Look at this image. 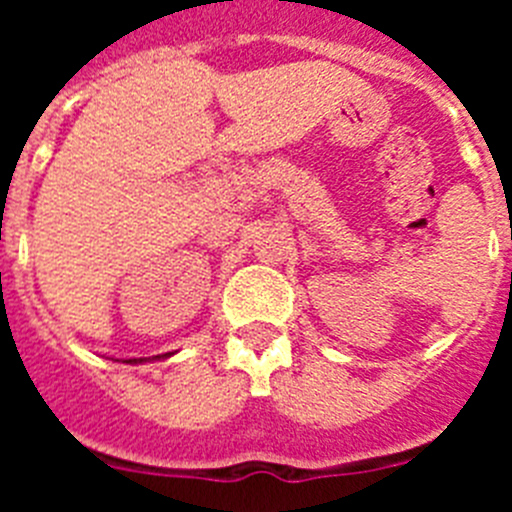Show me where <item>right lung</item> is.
<instances>
[{"label":"right lung","instance_id":"1","mask_svg":"<svg viewBox=\"0 0 512 512\" xmlns=\"http://www.w3.org/2000/svg\"><path fill=\"white\" fill-rule=\"evenodd\" d=\"M171 354H161V356H153V359H169ZM153 359H128L125 364H143V361H153Z\"/></svg>","mask_w":512,"mask_h":512}]
</instances>
